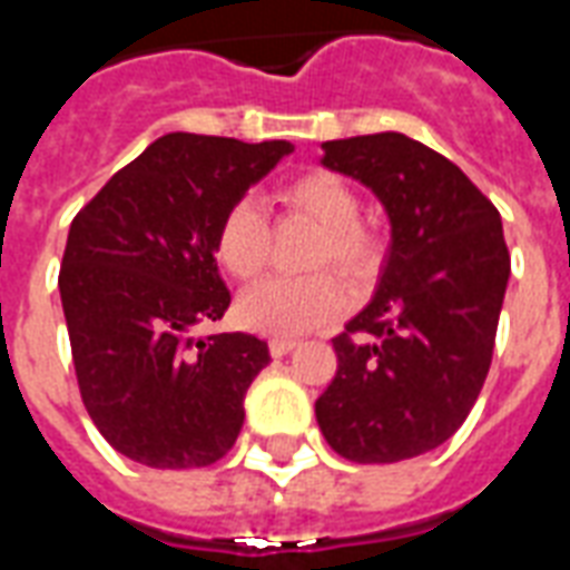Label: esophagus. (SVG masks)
I'll return each instance as SVG.
<instances>
[{"mask_svg":"<svg viewBox=\"0 0 570 570\" xmlns=\"http://www.w3.org/2000/svg\"><path fill=\"white\" fill-rule=\"evenodd\" d=\"M296 345V338H272V342H268V351H272V357H284V354H289Z\"/></svg>","mask_w":570,"mask_h":570,"instance_id":"34e87169","label":"esophagus"}]
</instances>
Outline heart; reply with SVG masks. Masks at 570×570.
<instances>
[{
    "instance_id": "1",
    "label": "heart",
    "mask_w": 570,
    "mask_h": 570,
    "mask_svg": "<svg viewBox=\"0 0 570 570\" xmlns=\"http://www.w3.org/2000/svg\"><path fill=\"white\" fill-rule=\"evenodd\" d=\"M274 204L284 213H296L317 225L308 265L335 272L347 281H366L382 262V237L370 223L360 219L357 188L345 176L308 167L281 179L272 191ZM268 216L253 198L232 200L216 223L213 253L216 262L237 281H249L268 259ZM347 308L345 286L333 274L308 277H268L249 286L237 298V321L262 335H302L338 321Z\"/></svg>"
}]
</instances>
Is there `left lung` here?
I'll return each instance as SVG.
<instances>
[{
	"label": "left lung",
	"instance_id": "obj_1",
	"mask_svg": "<svg viewBox=\"0 0 570 570\" xmlns=\"http://www.w3.org/2000/svg\"><path fill=\"white\" fill-rule=\"evenodd\" d=\"M323 151L379 195L394 244L375 298L333 338L338 370L314 412L342 458L394 464L442 445L476 403L510 249L498 207L424 142L387 130Z\"/></svg>",
	"mask_w": 570,
	"mask_h": 570
}]
</instances>
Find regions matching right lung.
Wrapping results in <instances>:
<instances>
[{
	"label": "right lung",
	"mask_w": 570,
	"mask_h": 570,
	"mask_svg": "<svg viewBox=\"0 0 570 570\" xmlns=\"http://www.w3.org/2000/svg\"><path fill=\"white\" fill-rule=\"evenodd\" d=\"M289 151L286 140L167 134L69 225L57 284L81 403L130 461L191 470L235 445L268 345L191 330L232 305L213 256L219 216Z\"/></svg>",
	"instance_id": "obj_1"
}]
</instances>
